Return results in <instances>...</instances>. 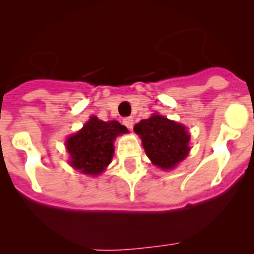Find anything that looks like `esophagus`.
Here are the masks:
<instances>
[{
	"label": "esophagus",
	"instance_id": "esophagus-1",
	"mask_svg": "<svg viewBox=\"0 0 254 254\" xmlns=\"http://www.w3.org/2000/svg\"><path fill=\"white\" fill-rule=\"evenodd\" d=\"M123 123H124L125 127H127V129H130V130H131L132 127H134V119H132V117L125 118V119L123 120Z\"/></svg>",
	"mask_w": 254,
	"mask_h": 254
}]
</instances>
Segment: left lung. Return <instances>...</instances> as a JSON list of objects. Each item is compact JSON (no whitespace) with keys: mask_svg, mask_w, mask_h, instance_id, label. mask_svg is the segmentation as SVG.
<instances>
[{"mask_svg":"<svg viewBox=\"0 0 254 254\" xmlns=\"http://www.w3.org/2000/svg\"><path fill=\"white\" fill-rule=\"evenodd\" d=\"M151 162L162 170H172L188 156L190 135L186 127L162 115L153 114L134 127Z\"/></svg>","mask_w":254,"mask_h":254,"instance_id":"obj_1","label":"left lung"}]
</instances>
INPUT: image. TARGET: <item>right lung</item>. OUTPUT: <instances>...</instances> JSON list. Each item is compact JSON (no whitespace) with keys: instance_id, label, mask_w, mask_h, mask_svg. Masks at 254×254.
I'll return each instance as SVG.
<instances>
[{"instance_id":"right-lung-1","label":"right lung","mask_w":254,"mask_h":254,"mask_svg":"<svg viewBox=\"0 0 254 254\" xmlns=\"http://www.w3.org/2000/svg\"><path fill=\"white\" fill-rule=\"evenodd\" d=\"M127 132V127L117 120L103 122L93 115L66 140L70 166L83 175L99 176L112 162L115 137Z\"/></svg>"}]
</instances>
